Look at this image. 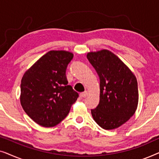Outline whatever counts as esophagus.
I'll use <instances>...</instances> for the list:
<instances>
[{
  "instance_id": "1",
  "label": "esophagus",
  "mask_w": 159,
  "mask_h": 159,
  "mask_svg": "<svg viewBox=\"0 0 159 159\" xmlns=\"http://www.w3.org/2000/svg\"><path fill=\"white\" fill-rule=\"evenodd\" d=\"M88 91H84V92H82L80 93V98H85L88 96Z\"/></svg>"
}]
</instances>
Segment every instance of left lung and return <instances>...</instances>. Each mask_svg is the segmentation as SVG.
<instances>
[{
	"instance_id": "8db88e82",
	"label": "left lung",
	"mask_w": 159,
	"mask_h": 159,
	"mask_svg": "<svg viewBox=\"0 0 159 159\" xmlns=\"http://www.w3.org/2000/svg\"><path fill=\"white\" fill-rule=\"evenodd\" d=\"M87 58L100 78V101L91 110L93 118L104 129H116L127 122L138 108L135 75L108 50L89 52Z\"/></svg>"
}]
</instances>
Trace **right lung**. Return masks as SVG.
Listing matches in <instances>:
<instances>
[{
	"instance_id": "obj_1",
	"label": "right lung",
	"mask_w": 159,
	"mask_h": 159,
	"mask_svg": "<svg viewBox=\"0 0 159 159\" xmlns=\"http://www.w3.org/2000/svg\"><path fill=\"white\" fill-rule=\"evenodd\" d=\"M73 57L69 51H48L24 74L21 105L26 114L42 127L59 124L79 96L67 84L66 77V67Z\"/></svg>"
}]
</instances>
